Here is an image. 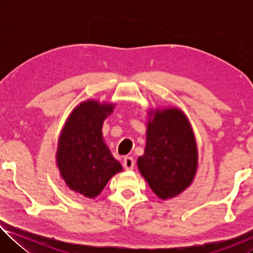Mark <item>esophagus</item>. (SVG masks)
I'll return each mask as SVG.
<instances>
[{
	"label": "esophagus",
	"instance_id": "34e87169",
	"mask_svg": "<svg viewBox=\"0 0 253 253\" xmlns=\"http://www.w3.org/2000/svg\"><path fill=\"white\" fill-rule=\"evenodd\" d=\"M124 168L127 170H131L134 169V165H135V162H134V158L132 157H125L124 158Z\"/></svg>",
	"mask_w": 253,
	"mask_h": 253
}]
</instances>
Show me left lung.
Listing matches in <instances>:
<instances>
[{"label":"left lung","instance_id":"obj_1","mask_svg":"<svg viewBox=\"0 0 253 253\" xmlns=\"http://www.w3.org/2000/svg\"><path fill=\"white\" fill-rule=\"evenodd\" d=\"M140 173L158 198L176 196L193 181L198 149L190 123L181 110H157L147 124L146 147L137 161Z\"/></svg>","mask_w":253,"mask_h":253}]
</instances>
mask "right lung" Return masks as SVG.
<instances>
[{
    "label": "right lung",
    "mask_w": 253,
    "mask_h": 253,
    "mask_svg": "<svg viewBox=\"0 0 253 253\" xmlns=\"http://www.w3.org/2000/svg\"><path fill=\"white\" fill-rule=\"evenodd\" d=\"M114 106L87 100L68 118L59 139L57 164L72 191L95 198L123 169L102 140L101 127Z\"/></svg>",
    "instance_id": "right-lung-1"
}]
</instances>
